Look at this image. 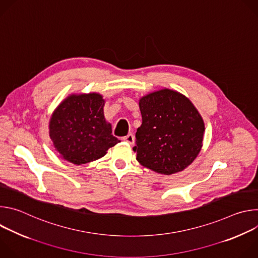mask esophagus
<instances>
[{"mask_svg": "<svg viewBox=\"0 0 258 258\" xmlns=\"http://www.w3.org/2000/svg\"><path fill=\"white\" fill-rule=\"evenodd\" d=\"M122 140H123L124 142H127L128 144H134V142H135V137H134L133 134H128V135H126L125 137H123Z\"/></svg>", "mask_w": 258, "mask_h": 258, "instance_id": "obj_1", "label": "esophagus"}]
</instances>
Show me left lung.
Returning <instances> with one entry per match:
<instances>
[{"mask_svg": "<svg viewBox=\"0 0 258 258\" xmlns=\"http://www.w3.org/2000/svg\"><path fill=\"white\" fill-rule=\"evenodd\" d=\"M142 124L136 133L137 160L161 174L188 167L198 156L204 121L193 103L178 92L162 89L139 101Z\"/></svg>", "mask_w": 258, "mask_h": 258, "instance_id": "left-lung-1", "label": "left lung"}]
</instances>
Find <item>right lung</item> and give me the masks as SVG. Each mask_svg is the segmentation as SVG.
Segmentation results:
<instances>
[{"label":"right lung","mask_w":258,"mask_h":258,"mask_svg":"<svg viewBox=\"0 0 258 258\" xmlns=\"http://www.w3.org/2000/svg\"><path fill=\"white\" fill-rule=\"evenodd\" d=\"M105 101L98 93L72 94L54 110L49 134L60 156L77 165L103 157L120 141L104 117Z\"/></svg>","instance_id":"add662e5"}]
</instances>
